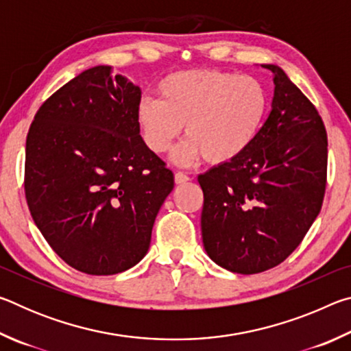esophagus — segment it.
Listing matches in <instances>:
<instances>
[{
    "mask_svg": "<svg viewBox=\"0 0 351 351\" xmlns=\"http://www.w3.org/2000/svg\"><path fill=\"white\" fill-rule=\"evenodd\" d=\"M189 180H190V178L186 173H182V171H176V173H175V182L176 184H186Z\"/></svg>",
    "mask_w": 351,
    "mask_h": 351,
    "instance_id": "esophagus-1",
    "label": "esophagus"
}]
</instances>
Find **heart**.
<instances>
[{
  "instance_id": "b5f03b06",
  "label": "heart",
  "mask_w": 351,
  "mask_h": 351,
  "mask_svg": "<svg viewBox=\"0 0 351 351\" xmlns=\"http://www.w3.org/2000/svg\"><path fill=\"white\" fill-rule=\"evenodd\" d=\"M159 99L142 97L134 117L148 150L161 154L182 133L170 158L190 165L234 162L257 141L269 110L268 91L251 75L219 69H184L164 77Z\"/></svg>"
}]
</instances>
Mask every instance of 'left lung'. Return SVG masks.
<instances>
[{"instance_id": "1", "label": "left lung", "mask_w": 351, "mask_h": 351, "mask_svg": "<svg viewBox=\"0 0 351 351\" xmlns=\"http://www.w3.org/2000/svg\"><path fill=\"white\" fill-rule=\"evenodd\" d=\"M271 112L237 161L198 176L204 193L201 235L209 257L239 274H257L288 257L322 207L326 132L317 110L277 64Z\"/></svg>"}]
</instances>
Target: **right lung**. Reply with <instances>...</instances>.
Listing matches in <instances>:
<instances>
[{
    "label": "right lung",
    "mask_w": 351,
    "mask_h": 351,
    "mask_svg": "<svg viewBox=\"0 0 351 351\" xmlns=\"http://www.w3.org/2000/svg\"><path fill=\"white\" fill-rule=\"evenodd\" d=\"M139 100V86L99 64L52 94L29 128V210L58 257L85 274L138 265L175 186L171 170L141 138Z\"/></svg>",
    "instance_id": "right-lung-1"
}]
</instances>
